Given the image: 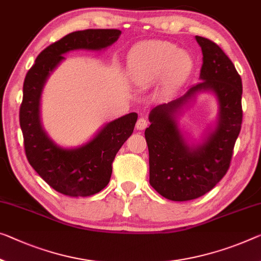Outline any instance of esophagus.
Here are the masks:
<instances>
[{
    "label": "esophagus",
    "mask_w": 261,
    "mask_h": 261,
    "mask_svg": "<svg viewBox=\"0 0 261 261\" xmlns=\"http://www.w3.org/2000/svg\"><path fill=\"white\" fill-rule=\"evenodd\" d=\"M148 126V120L144 119V118H139L138 121H136V129L139 130H143L144 128Z\"/></svg>",
    "instance_id": "obj_1"
}]
</instances>
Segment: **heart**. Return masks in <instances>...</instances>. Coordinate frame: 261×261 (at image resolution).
<instances>
[{
	"label": "heart",
	"mask_w": 261,
	"mask_h": 261,
	"mask_svg": "<svg viewBox=\"0 0 261 261\" xmlns=\"http://www.w3.org/2000/svg\"><path fill=\"white\" fill-rule=\"evenodd\" d=\"M192 65L194 63L187 52L161 41L140 44L128 56L129 72L139 85H146L164 75L168 86H178L189 77Z\"/></svg>",
	"instance_id": "b5f03b06"
}]
</instances>
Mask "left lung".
<instances>
[{
	"label": "left lung",
	"mask_w": 261,
	"mask_h": 261,
	"mask_svg": "<svg viewBox=\"0 0 261 261\" xmlns=\"http://www.w3.org/2000/svg\"><path fill=\"white\" fill-rule=\"evenodd\" d=\"M202 47L199 79L181 97L156 106L144 130L149 150V183L164 198L184 202L215 188L230 168L243 121L242 78L217 44L196 36ZM215 93L220 102L218 128L202 145L191 147L178 129L175 117L200 91Z\"/></svg>",
	"instance_id": "1"
}]
</instances>
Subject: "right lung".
<instances>
[{
    "label": "right lung",
    "instance_id": "obj_1",
    "mask_svg": "<svg viewBox=\"0 0 261 261\" xmlns=\"http://www.w3.org/2000/svg\"><path fill=\"white\" fill-rule=\"evenodd\" d=\"M118 29L74 31L52 43L36 58L23 84L19 125L24 150L35 171L56 191L71 197L97 194L110 182L115 155L134 130L138 114L129 113L108 122L83 146L65 149L56 144L42 128L39 100L44 84L63 55L72 50H101L118 41Z\"/></svg>",
    "mask_w": 261,
    "mask_h": 261
}]
</instances>
